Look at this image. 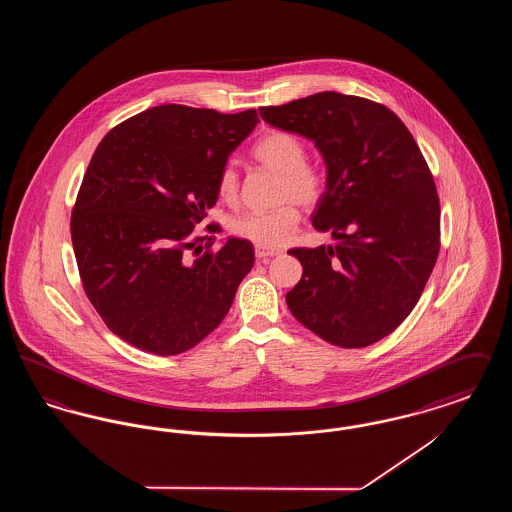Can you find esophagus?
Instances as JSON below:
<instances>
[{
	"mask_svg": "<svg viewBox=\"0 0 512 512\" xmlns=\"http://www.w3.org/2000/svg\"><path fill=\"white\" fill-rule=\"evenodd\" d=\"M282 251L280 249H270V247H255V257L259 259V261H267L270 257H274V255H280Z\"/></svg>",
	"mask_w": 512,
	"mask_h": 512,
	"instance_id": "1",
	"label": "esophagus"
}]
</instances>
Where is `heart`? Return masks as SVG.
Wrapping results in <instances>:
<instances>
[{"instance_id":"1","label":"heart","mask_w":512,"mask_h":512,"mask_svg":"<svg viewBox=\"0 0 512 512\" xmlns=\"http://www.w3.org/2000/svg\"><path fill=\"white\" fill-rule=\"evenodd\" d=\"M305 142L288 130H270L251 149L253 159L278 172L276 201L278 207L263 213H240L230 220V232L236 238L259 247H280L288 244L299 226V209H313L326 194L328 169L322 159L307 157ZM219 197L234 205L240 197V174L232 163L222 165L217 176Z\"/></svg>"}]
</instances>
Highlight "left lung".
Listing matches in <instances>:
<instances>
[{
	"label": "left lung",
	"instance_id": "obj_1",
	"mask_svg": "<svg viewBox=\"0 0 512 512\" xmlns=\"http://www.w3.org/2000/svg\"><path fill=\"white\" fill-rule=\"evenodd\" d=\"M259 111L320 149L328 186L313 224L340 240L290 249L303 265L286 295L293 317L345 349L386 338L411 315L439 253L438 190L413 134L386 105L338 92Z\"/></svg>",
	"mask_w": 512,
	"mask_h": 512
}]
</instances>
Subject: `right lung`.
Listing matches in <instances>:
<instances>
[{"label": "right lung", "mask_w": 512, "mask_h": 512, "mask_svg": "<svg viewBox=\"0 0 512 512\" xmlns=\"http://www.w3.org/2000/svg\"><path fill=\"white\" fill-rule=\"evenodd\" d=\"M257 121L255 109L224 115L169 103L99 142L74 201L71 238L84 292L121 340L178 355L226 317L255 263L253 245L230 238L213 249L217 238L194 236V226L217 203L219 171Z\"/></svg>", "instance_id": "obj_1"}]
</instances>
